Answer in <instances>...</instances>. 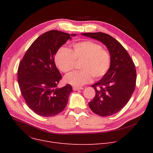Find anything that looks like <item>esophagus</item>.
<instances>
[{
  "mask_svg": "<svg viewBox=\"0 0 153 153\" xmlns=\"http://www.w3.org/2000/svg\"><path fill=\"white\" fill-rule=\"evenodd\" d=\"M83 89V87H73V91H77V90H82Z\"/></svg>",
  "mask_w": 153,
  "mask_h": 153,
  "instance_id": "esophagus-1",
  "label": "esophagus"
}]
</instances>
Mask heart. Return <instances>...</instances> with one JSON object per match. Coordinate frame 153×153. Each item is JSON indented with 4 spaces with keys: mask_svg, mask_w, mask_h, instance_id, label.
<instances>
[{
    "mask_svg": "<svg viewBox=\"0 0 153 153\" xmlns=\"http://www.w3.org/2000/svg\"><path fill=\"white\" fill-rule=\"evenodd\" d=\"M82 59L80 65L81 70L72 72L65 77L66 82L76 87L91 82L93 77H102L110 66L108 52L92 41L76 43L72 45L71 51L66 47H61L55 56L56 65L63 72L73 69L76 61Z\"/></svg>",
    "mask_w": 153,
    "mask_h": 153,
    "instance_id": "obj_1",
    "label": "heart"
}]
</instances>
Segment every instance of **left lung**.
<instances>
[{
	"instance_id": "obj_1",
	"label": "left lung",
	"mask_w": 153,
	"mask_h": 153,
	"mask_svg": "<svg viewBox=\"0 0 153 153\" xmlns=\"http://www.w3.org/2000/svg\"><path fill=\"white\" fill-rule=\"evenodd\" d=\"M81 34L101 42L110 54L108 72L92 85L95 95L89 106L94 113L101 117L115 114L126 105L135 89L134 64L125 48L111 36L102 32Z\"/></svg>"
}]
</instances>
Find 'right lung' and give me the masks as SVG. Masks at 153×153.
<instances>
[{"label": "right lung", "instance_id": "add662e5", "mask_svg": "<svg viewBox=\"0 0 153 153\" xmlns=\"http://www.w3.org/2000/svg\"><path fill=\"white\" fill-rule=\"evenodd\" d=\"M76 34L51 30L40 35L31 45L20 62L18 82L28 107L43 117L59 114L67 105L72 87L58 89L62 76L54 62L59 48Z\"/></svg>", "mask_w": 153, "mask_h": 153}]
</instances>
